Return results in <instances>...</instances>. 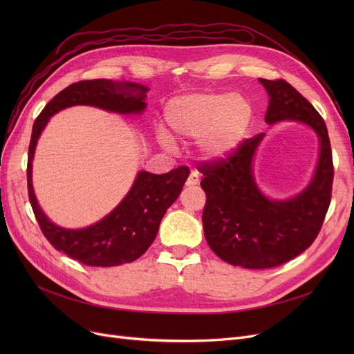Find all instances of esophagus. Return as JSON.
<instances>
[{
    "instance_id": "esophagus-1",
    "label": "esophagus",
    "mask_w": 354,
    "mask_h": 354,
    "mask_svg": "<svg viewBox=\"0 0 354 354\" xmlns=\"http://www.w3.org/2000/svg\"><path fill=\"white\" fill-rule=\"evenodd\" d=\"M199 183V173L198 171H190V174H189V177H187V181H186V185L187 186H196Z\"/></svg>"
}]
</instances>
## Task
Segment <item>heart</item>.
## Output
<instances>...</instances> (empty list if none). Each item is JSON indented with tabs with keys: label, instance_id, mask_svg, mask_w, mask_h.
<instances>
[{
	"label": "heart",
	"instance_id": "obj_1",
	"mask_svg": "<svg viewBox=\"0 0 354 354\" xmlns=\"http://www.w3.org/2000/svg\"><path fill=\"white\" fill-rule=\"evenodd\" d=\"M254 108L248 97L238 93H195L169 100L165 121L171 131L183 138H198L199 152L207 159L230 155L248 133ZM159 142L173 146L171 137L160 131Z\"/></svg>",
	"mask_w": 354,
	"mask_h": 354
}]
</instances>
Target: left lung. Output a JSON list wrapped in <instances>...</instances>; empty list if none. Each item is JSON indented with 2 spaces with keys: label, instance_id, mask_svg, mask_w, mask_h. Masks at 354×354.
<instances>
[{
  "label": "left lung",
  "instance_id": "1",
  "mask_svg": "<svg viewBox=\"0 0 354 354\" xmlns=\"http://www.w3.org/2000/svg\"><path fill=\"white\" fill-rule=\"evenodd\" d=\"M259 81L270 97L266 122L308 125L319 137L320 151L312 181L289 199L267 198L255 183L252 159L264 134L246 138L226 159L199 165L207 195L205 239L223 261L245 269H270L304 252L322 227L334 180L324 118L286 81Z\"/></svg>",
  "mask_w": 354,
  "mask_h": 354
}]
</instances>
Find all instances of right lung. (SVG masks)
<instances>
[{"instance_id":"add662e5","label":"right lung","mask_w":354,"mask_h":354,"mask_svg":"<svg viewBox=\"0 0 354 354\" xmlns=\"http://www.w3.org/2000/svg\"><path fill=\"white\" fill-rule=\"evenodd\" d=\"M147 87L136 82L90 80L75 82L53 97L32 128L28 152V194L41 232L57 251L82 264L112 267L142 257L156 238L159 223L181 194L189 177L187 167L165 174L140 171L130 192L100 221L84 229H65L50 221L38 205L32 186V159L38 138L50 118L71 106L85 104L108 112L131 115L146 109Z\"/></svg>"}]
</instances>
